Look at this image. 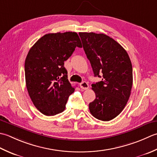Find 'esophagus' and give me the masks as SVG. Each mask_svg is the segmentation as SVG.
Listing matches in <instances>:
<instances>
[{
  "mask_svg": "<svg viewBox=\"0 0 157 157\" xmlns=\"http://www.w3.org/2000/svg\"><path fill=\"white\" fill-rule=\"evenodd\" d=\"M80 87L82 89H84V90H87V89L89 88V85L87 82L83 81L82 82L81 84H80Z\"/></svg>",
  "mask_w": 157,
  "mask_h": 157,
  "instance_id": "obj_1",
  "label": "esophagus"
}]
</instances>
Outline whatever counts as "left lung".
Listing matches in <instances>:
<instances>
[{"label":"left lung","instance_id":"8db88e82","mask_svg":"<svg viewBox=\"0 0 157 157\" xmlns=\"http://www.w3.org/2000/svg\"><path fill=\"white\" fill-rule=\"evenodd\" d=\"M83 49L95 76L101 81L92 84L95 94L89 105L96 119L108 121L117 117L129 100L133 84V70L129 55L113 38L104 34L79 33Z\"/></svg>","mask_w":157,"mask_h":157}]
</instances>
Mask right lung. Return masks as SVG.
Here are the masks:
<instances>
[{"label":"right lung","instance_id":"add662e5","mask_svg":"<svg viewBox=\"0 0 157 157\" xmlns=\"http://www.w3.org/2000/svg\"><path fill=\"white\" fill-rule=\"evenodd\" d=\"M82 44L76 33H49L31 47L25 60L27 90L41 113L53 116L65 110L75 91L68 79L64 62Z\"/></svg>","mask_w":157,"mask_h":157}]
</instances>
